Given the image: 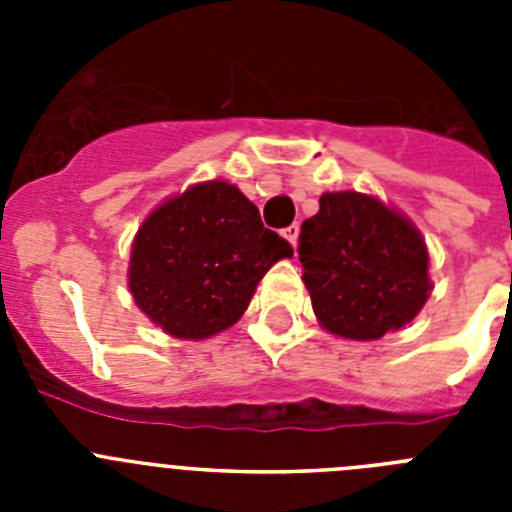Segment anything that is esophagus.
Segmentation results:
<instances>
[{"instance_id":"34e87169","label":"esophagus","mask_w":512,"mask_h":512,"mask_svg":"<svg viewBox=\"0 0 512 512\" xmlns=\"http://www.w3.org/2000/svg\"><path fill=\"white\" fill-rule=\"evenodd\" d=\"M284 238L292 243V248H297V241H300V225H289V228L284 230Z\"/></svg>"}]
</instances>
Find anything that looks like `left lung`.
I'll return each mask as SVG.
<instances>
[{
    "mask_svg": "<svg viewBox=\"0 0 512 512\" xmlns=\"http://www.w3.org/2000/svg\"><path fill=\"white\" fill-rule=\"evenodd\" d=\"M297 251L312 312L338 338L377 341L405 328L431 297L425 238L374 194L325 192Z\"/></svg>",
    "mask_w": 512,
    "mask_h": 512,
    "instance_id": "obj_1",
    "label": "left lung"
}]
</instances>
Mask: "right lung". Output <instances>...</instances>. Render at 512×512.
<instances>
[{
    "instance_id": "add662e5",
    "label": "right lung",
    "mask_w": 512,
    "mask_h": 512,
    "mask_svg": "<svg viewBox=\"0 0 512 512\" xmlns=\"http://www.w3.org/2000/svg\"><path fill=\"white\" fill-rule=\"evenodd\" d=\"M292 246L225 179L192 184L148 212L130 246L128 289L153 325L205 341L241 320L266 271Z\"/></svg>"
}]
</instances>
